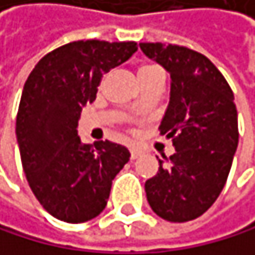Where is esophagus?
Here are the masks:
<instances>
[{
  "label": "esophagus",
  "instance_id": "esophagus-1",
  "mask_svg": "<svg viewBox=\"0 0 255 255\" xmlns=\"http://www.w3.org/2000/svg\"><path fill=\"white\" fill-rule=\"evenodd\" d=\"M130 155H131V159H136V158H139V156H140V150H137V148L131 147V148H130Z\"/></svg>",
  "mask_w": 255,
  "mask_h": 255
}]
</instances>
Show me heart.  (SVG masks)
Wrapping results in <instances>:
<instances>
[{"mask_svg": "<svg viewBox=\"0 0 255 255\" xmlns=\"http://www.w3.org/2000/svg\"><path fill=\"white\" fill-rule=\"evenodd\" d=\"M150 66H153V65H145V66H142L140 69H145V68H150ZM140 69H139V71H140ZM134 107H136V105H134Z\"/></svg>", "mask_w": 255, "mask_h": 255, "instance_id": "heart-1", "label": "heart"}]
</instances>
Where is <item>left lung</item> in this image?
Returning <instances> with one entry per match:
<instances>
[{
  "mask_svg": "<svg viewBox=\"0 0 255 255\" xmlns=\"http://www.w3.org/2000/svg\"><path fill=\"white\" fill-rule=\"evenodd\" d=\"M170 72V102L159 125L175 153L145 181L153 212L184 223L203 215L222 193L239 144L237 108L229 83L206 55L186 46L140 43ZM158 158V156H156Z\"/></svg>",
  "mask_w": 255,
  "mask_h": 255,
  "instance_id": "left-lung-1",
  "label": "left lung"
}]
</instances>
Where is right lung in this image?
<instances>
[{"instance_id":"right-lung-1","label":"right lung","mask_w":255,"mask_h":255,"mask_svg":"<svg viewBox=\"0 0 255 255\" xmlns=\"http://www.w3.org/2000/svg\"><path fill=\"white\" fill-rule=\"evenodd\" d=\"M136 51L134 41H71L46 54L24 83L16 115L23 170L40 204L62 222L83 223L102 212L130 159L110 140L82 144L77 125L102 76Z\"/></svg>"}]
</instances>
